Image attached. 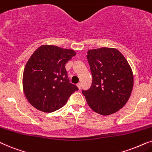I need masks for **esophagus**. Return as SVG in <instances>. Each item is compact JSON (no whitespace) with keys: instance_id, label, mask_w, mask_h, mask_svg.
<instances>
[{"instance_id":"esophagus-1","label":"esophagus","mask_w":152,"mask_h":152,"mask_svg":"<svg viewBox=\"0 0 152 152\" xmlns=\"http://www.w3.org/2000/svg\"><path fill=\"white\" fill-rule=\"evenodd\" d=\"M76 86H77L78 88L79 89V90H80V88H81V84H80V83H78L76 85Z\"/></svg>"}]
</instances>
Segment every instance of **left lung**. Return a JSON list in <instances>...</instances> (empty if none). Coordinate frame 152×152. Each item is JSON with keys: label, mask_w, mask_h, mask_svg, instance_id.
Returning <instances> with one entry per match:
<instances>
[{"label": "left lung", "mask_w": 152, "mask_h": 152, "mask_svg": "<svg viewBox=\"0 0 152 152\" xmlns=\"http://www.w3.org/2000/svg\"><path fill=\"white\" fill-rule=\"evenodd\" d=\"M88 62L92 76L90 89L82 90L88 104L102 115L116 113L128 102L133 86L132 70L118 50H89Z\"/></svg>", "instance_id": "left-lung-1"}]
</instances>
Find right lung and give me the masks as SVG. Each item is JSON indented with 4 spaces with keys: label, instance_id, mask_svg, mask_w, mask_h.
<instances>
[{
    "label": "right lung",
    "instance_id": "obj_1",
    "mask_svg": "<svg viewBox=\"0 0 152 152\" xmlns=\"http://www.w3.org/2000/svg\"><path fill=\"white\" fill-rule=\"evenodd\" d=\"M75 55L73 50L51 45L40 46L33 53L23 76L24 93L32 106L43 112H54L78 90L69 82L64 66Z\"/></svg>",
    "mask_w": 152,
    "mask_h": 152
}]
</instances>
